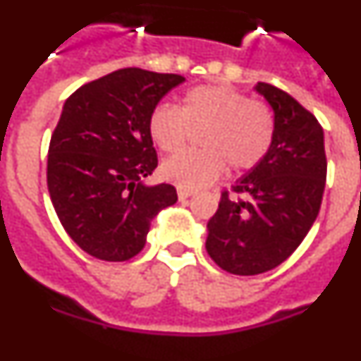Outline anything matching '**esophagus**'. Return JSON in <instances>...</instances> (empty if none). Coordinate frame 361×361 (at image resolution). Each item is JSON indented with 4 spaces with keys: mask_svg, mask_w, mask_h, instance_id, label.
Here are the masks:
<instances>
[{
    "mask_svg": "<svg viewBox=\"0 0 361 361\" xmlns=\"http://www.w3.org/2000/svg\"><path fill=\"white\" fill-rule=\"evenodd\" d=\"M177 193H178V199H180V200H184V199H188V197H191V195H193V193H195V191H193V190H190V188H183V186H178V188H177Z\"/></svg>",
    "mask_w": 361,
    "mask_h": 361,
    "instance_id": "obj_1",
    "label": "esophagus"
}]
</instances>
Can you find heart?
Wrapping results in <instances>:
<instances>
[{"label": "heart", "instance_id": "heart-1", "mask_svg": "<svg viewBox=\"0 0 361 361\" xmlns=\"http://www.w3.org/2000/svg\"><path fill=\"white\" fill-rule=\"evenodd\" d=\"M275 116L269 106L222 85H202L188 90L178 108L159 104L148 117V133L161 152L175 153L199 133L202 149H188L168 159L161 173L183 188H204L228 168H257L275 141Z\"/></svg>", "mask_w": 361, "mask_h": 361}]
</instances>
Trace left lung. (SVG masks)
<instances>
[{
	"instance_id": "8db88e82",
	"label": "left lung",
	"mask_w": 361,
	"mask_h": 361,
	"mask_svg": "<svg viewBox=\"0 0 361 361\" xmlns=\"http://www.w3.org/2000/svg\"><path fill=\"white\" fill-rule=\"evenodd\" d=\"M255 90L275 116V141L260 164L222 193L206 250L231 275H260L289 258L317 220L327 177L324 130L302 104L267 82Z\"/></svg>"
}]
</instances>
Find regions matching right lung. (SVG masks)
I'll return each instance as SVG.
<instances>
[{
  "label": "right lung",
  "mask_w": 361,
  "mask_h": 361,
  "mask_svg": "<svg viewBox=\"0 0 361 361\" xmlns=\"http://www.w3.org/2000/svg\"><path fill=\"white\" fill-rule=\"evenodd\" d=\"M184 81L177 73L121 68L65 101L50 139L47 184L65 231L92 257H135L152 220L177 202L171 184L149 186L145 177L157 168L149 114Z\"/></svg>",
  "instance_id": "1"
}]
</instances>
